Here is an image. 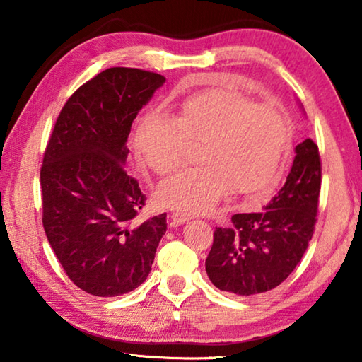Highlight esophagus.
Returning <instances> with one entry per match:
<instances>
[{"label":"esophagus","mask_w":362,"mask_h":362,"mask_svg":"<svg viewBox=\"0 0 362 362\" xmlns=\"http://www.w3.org/2000/svg\"><path fill=\"white\" fill-rule=\"evenodd\" d=\"M170 218H173L175 223H183V222H187V220L189 218V216H188V214L180 212V211H175V212H173V216H170Z\"/></svg>","instance_id":"obj_1"}]
</instances>
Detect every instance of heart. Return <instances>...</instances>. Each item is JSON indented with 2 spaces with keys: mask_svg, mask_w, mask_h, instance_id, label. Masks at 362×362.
<instances>
[{
  "mask_svg": "<svg viewBox=\"0 0 362 362\" xmlns=\"http://www.w3.org/2000/svg\"><path fill=\"white\" fill-rule=\"evenodd\" d=\"M291 129L284 113L238 90L209 89L180 103L173 118L158 110L139 119L134 150L159 175L185 163L198 145L199 166L183 169L158 187L159 203L183 214L207 212L225 193L269 192L279 179Z\"/></svg>",
  "mask_w": 362,
  "mask_h": 362,
  "instance_id": "obj_1",
  "label": "heart"
}]
</instances>
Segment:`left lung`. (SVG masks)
Wrapping results in <instances>:
<instances>
[{
	"label": "left lung",
	"mask_w": 362,
	"mask_h": 362,
	"mask_svg": "<svg viewBox=\"0 0 362 362\" xmlns=\"http://www.w3.org/2000/svg\"><path fill=\"white\" fill-rule=\"evenodd\" d=\"M320 192V148L306 139L296 146L284 187L265 211L235 214L231 226L214 231L206 259L212 284L236 296H255L286 281L315 233Z\"/></svg>",
	"instance_id": "obj_1"
}]
</instances>
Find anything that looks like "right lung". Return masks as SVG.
<instances>
[{"label": "right lung", "mask_w": 362, "mask_h": 362, "mask_svg": "<svg viewBox=\"0 0 362 362\" xmlns=\"http://www.w3.org/2000/svg\"><path fill=\"white\" fill-rule=\"evenodd\" d=\"M166 78L113 66L75 90L40 170L42 226L73 284L97 297L131 292L151 272L166 214L136 222L146 196L127 174L132 121Z\"/></svg>", "instance_id": "right-lung-1"}]
</instances>
